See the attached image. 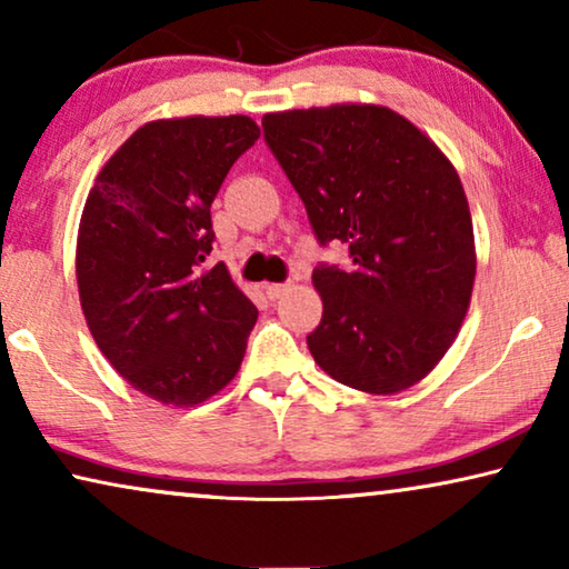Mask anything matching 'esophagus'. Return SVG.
<instances>
[{"label": "esophagus", "instance_id": "obj_1", "mask_svg": "<svg viewBox=\"0 0 569 569\" xmlns=\"http://www.w3.org/2000/svg\"><path fill=\"white\" fill-rule=\"evenodd\" d=\"M287 290H290V284H287V282H271V284H267V298L279 300Z\"/></svg>", "mask_w": 569, "mask_h": 569}]
</instances>
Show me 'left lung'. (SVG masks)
I'll return each instance as SVG.
<instances>
[{
  "label": "left lung",
  "instance_id": "left-lung-1",
  "mask_svg": "<svg viewBox=\"0 0 569 569\" xmlns=\"http://www.w3.org/2000/svg\"><path fill=\"white\" fill-rule=\"evenodd\" d=\"M261 127L318 243L341 240L352 259L349 269H313L323 300L308 333L313 360L357 391L419 383L453 345L477 274L456 168L383 106L267 113Z\"/></svg>",
  "mask_w": 569,
  "mask_h": 569
}]
</instances>
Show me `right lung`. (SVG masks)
I'll return each mask as SVG.
<instances>
[{
    "label": "right lung",
    "mask_w": 569,
    "mask_h": 569,
    "mask_svg": "<svg viewBox=\"0 0 569 569\" xmlns=\"http://www.w3.org/2000/svg\"><path fill=\"white\" fill-rule=\"evenodd\" d=\"M259 139L248 116L137 129L98 173L77 236L84 321L139 391L193 407L236 378L259 310L212 251V201Z\"/></svg>",
    "instance_id": "add662e5"
}]
</instances>
